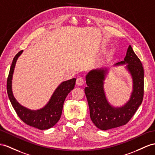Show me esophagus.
I'll list each match as a JSON object with an SVG mask.
<instances>
[{
  "label": "esophagus",
  "mask_w": 155,
  "mask_h": 155,
  "mask_svg": "<svg viewBox=\"0 0 155 155\" xmlns=\"http://www.w3.org/2000/svg\"><path fill=\"white\" fill-rule=\"evenodd\" d=\"M76 84L78 86H82L84 84V79L82 77H78L77 79V81H76Z\"/></svg>",
  "instance_id": "esophagus-1"
}]
</instances>
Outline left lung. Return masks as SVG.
<instances>
[{
	"instance_id": "8db88e82",
	"label": "left lung",
	"mask_w": 155,
	"mask_h": 155,
	"mask_svg": "<svg viewBox=\"0 0 155 155\" xmlns=\"http://www.w3.org/2000/svg\"><path fill=\"white\" fill-rule=\"evenodd\" d=\"M128 64L127 69L132 74L134 90L130 100L122 107L114 108L105 97L104 81L106 69L93 70L86 75L87 87L84 89L88 100L91 120L97 128L107 130L126 124L141 104L144 94V70L140 59L129 46L124 60L116 65Z\"/></svg>"
}]
</instances>
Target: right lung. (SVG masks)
Returning <instances> with one entry per match:
<instances>
[{"label":"right lung","mask_w":155,"mask_h":155,"mask_svg":"<svg viewBox=\"0 0 155 155\" xmlns=\"http://www.w3.org/2000/svg\"><path fill=\"white\" fill-rule=\"evenodd\" d=\"M23 50L19 51L15 55L10 67L8 77L7 78V93L12 105L21 120L26 124L33 126L39 130H47L54 126L60 119L63 106L68 94L74 88L76 78L62 82L57 89L45 107L37 110H31L21 106L13 96L12 90V79L15 63Z\"/></svg>","instance_id":"right-lung-1"}]
</instances>
